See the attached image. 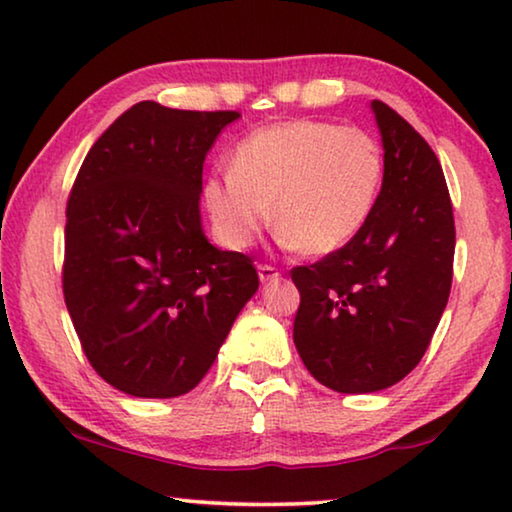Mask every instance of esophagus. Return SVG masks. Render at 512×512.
<instances>
[{
  "label": "esophagus",
  "mask_w": 512,
  "mask_h": 512,
  "mask_svg": "<svg viewBox=\"0 0 512 512\" xmlns=\"http://www.w3.org/2000/svg\"><path fill=\"white\" fill-rule=\"evenodd\" d=\"M257 276H259V282H262V285H266V282L278 280L280 273H278L276 266H271V264H259V266H257Z\"/></svg>",
  "instance_id": "obj_1"
}]
</instances>
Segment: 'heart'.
<instances>
[{
    "instance_id": "b5f03b06",
    "label": "heart",
    "mask_w": 512,
    "mask_h": 512,
    "mask_svg": "<svg viewBox=\"0 0 512 512\" xmlns=\"http://www.w3.org/2000/svg\"><path fill=\"white\" fill-rule=\"evenodd\" d=\"M384 149L363 128L280 121L236 144L230 172L202 183V204L223 246L246 250L273 223L287 248L331 255L356 239L379 200Z\"/></svg>"
}]
</instances>
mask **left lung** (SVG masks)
<instances>
[{"label": "left lung", "instance_id": "left-lung-1", "mask_svg": "<svg viewBox=\"0 0 512 512\" xmlns=\"http://www.w3.org/2000/svg\"><path fill=\"white\" fill-rule=\"evenodd\" d=\"M384 183L354 241L292 269L301 292L294 345L338 393H375L421 361L451 294L455 223L444 172L414 126L372 101Z\"/></svg>", "mask_w": 512, "mask_h": 512}]
</instances>
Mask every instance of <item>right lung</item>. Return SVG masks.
Listing matches in <instances>:
<instances>
[{
  "label": "right lung",
  "mask_w": 512,
  "mask_h": 512,
  "mask_svg": "<svg viewBox=\"0 0 512 512\" xmlns=\"http://www.w3.org/2000/svg\"><path fill=\"white\" fill-rule=\"evenodd\" d=\"M239 112L142 101L98 137L66 207L64 299L91 368L135 398H177L216 361L259 278L202 230V167Z\"/></svg>",
  "instance_id": "1"
}]
</instances>
